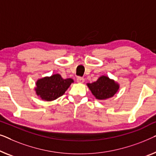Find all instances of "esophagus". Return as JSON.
<instances>
[{
    "mask_svg": "<svg viewBox=\"0 0 156 156\" xmlns=\"http://www.w3.org/2000/svg\"><path fill=\"white\" fill-rule=\"evenodd\" d=\"M76 80H77L78 83H84V78H82V77H78L77 79H76Z\"/></svg>",
    "mask_w": 156,
    "mask_h": 156,
    "instance_id": "obj_1",
    "label": "esophagus"
}]
</instances>
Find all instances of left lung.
Returning a JSON list of instances; mask_svg holds the SVG:
<instances>
[{"mask_svg": "<svg viewBox=\"0 0 156 156\" xmlns=\"http://www.w3.org/2000/svg\"><path fill=\"white\" fill-rule=\"evenodd\" d=\"M87 85L93 95L98 100H106L113 97L119 88V85L115 80L105 76H101L95 82Z\"/></svg>", "mask_w": 156, "mask_h": 156, "instance_id": "1", "label": "left lung"}]
</instances>
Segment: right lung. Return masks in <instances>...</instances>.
I'll list each match as a JSON object with an SVG mask.
<instances>
[{
    "mask_svg": "<svg viewBox=\"0 0 156 156\" xmlns=\"http://www.w3.org/2000/svg\"><path fill=\"white\" fill-rule=\"evenodd\" d=\"M72 83L73 79H63L59 74H54L37 80L35 90L42 100L52 101L62 96Z\"/></svg>",
    "mask_w": 156,
    "mask_h": 156,
    "instance_id": "1",
    "label": "right lung"
}]
</instances>
